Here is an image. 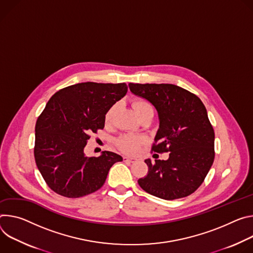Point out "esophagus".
<instances>
[{
	"label": "esophagus",
	"mask_w": 253,
	"mask_h": 253,
	"mask_svg": "<svg viewBox=\"0 0 253 253\" xmlns=\"http://www.w3.org/2000/svg\"><path fill=\"white\" fill-rule=\"evenodd\" d=\"M124 161L125 162H128V163H133L136 161V159L131 158V157H124Z\"/></svg>",
	"instance_id": "1"
}]
</instances>
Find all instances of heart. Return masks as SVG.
<instances>
[{"instance_id": "b5f03b06", "label": "heart", "mask_w": 253, "mask_h": 253, "mask_svg": "<svg viewBox=\"0 0 253 253\" xmlns=\"http://www.w3.org/2000/svg\"><path fill=\"white\" fill-rule=\"evenodd\" d=\"M118 105L115 104L112 105L111 107L108 108V110L106 111L105 117H104V122L106 125H110L112 122V119H114L115 112L117 110ZM132 107L135 111V114L137 116V118H142L143 116L150 114V112H153L154 114V107L151 104V102H149L148 100L144 99V98H136L132 101ZM143 143V138L139 136H133V135H122L119 139H118V147L120 148L121 151H123L124 153L126 154H134L136 153L139 145Z\"/></svg>"}]
</instances>
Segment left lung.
Masks as SVG:
<instances>
[{"instance_id":"left-lung-1","label":"left lung","mask_w":253,"mask_h":253,"mask_svg":"<svg viewBox=\"0 0 253 253\" xmlns=\"http://www.w3.org/2000/svg\"><path fill=\"white\" fill-rule=\"evenodd\" d=\"M130 91L157 109L159 129L152 151L168 160H145L149 171L137 183L165 200L191 195L203 183L214 162V129L201 99L174 84L129 83Z\"/></svg>"}]
</instances>
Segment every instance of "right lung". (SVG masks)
Masks as SVG:
<instances>
[{
  "label": "right lung",
  "mask_w": 253,
  "mask_h": 253,
  "mask_svg": "<svg viewBox=\"0 0 253 253\" xmlns=\"http://www.w3.org/2000/svg\"><path fill=\"white\" fill-rule=\"evenodd\" d=\"M126 91V83L82 82L52 95L37 120L34 147L38 170L52 191L67 198L91 194L103 186L111 166L123 161L108 151L86 157L84 148Z\"/></svg>",
  "instance_id": "right-lung-1"
}]
</instances>
